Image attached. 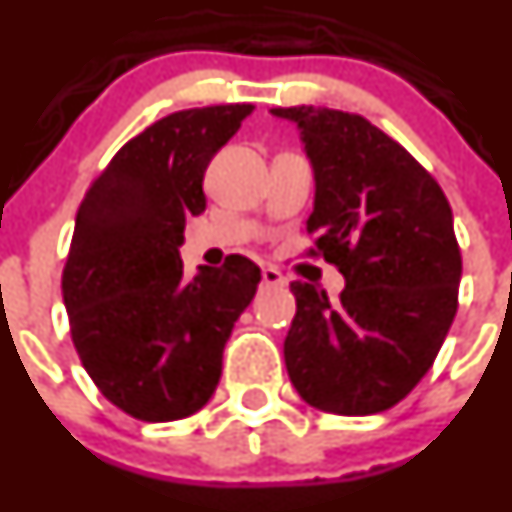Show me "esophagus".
Returning <instances> with one entry per match:
<instances>
[{
	"label": "esophagus",
	"mask_w": 512,
	"mask_h": 512,
	"mask_svg": "<svg viewBox=\"0 0 512 512\" xmlns=\"http://www.w3.org/2000/svg\"><path fill=\"white\" fill-rule=\"evenodd\" d=\"M261 281H263V286H283V283H286V278L281 276V271H278V268L263 266L261 268Z\"/></svg>",
	"instance_id": "34e87169"
}]
</instances>
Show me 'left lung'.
<instances>
[{
    "label": "left lung",
    "mask_w": 512,
    "mask_h": 512,
    "mask_svg": "<svg viewBox=\"0 0 512 512\" xmlns=\"http://www.w3.org/2000/svg\"><path fill=\"white\" fill-rule=\"evenodd\" d=\"M271 111L301 126L316 171L308 256L346 278L336 301L291 283L288 378L318 411H388L426 376L458 311L463 258L450 204L426 166L361 114Z\"/></svg>",
    "instance_id": "left-lung-1"
}]
</instances>
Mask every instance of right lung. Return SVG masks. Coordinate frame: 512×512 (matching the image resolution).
I'll list each match as a JSON object with an SVG mask.
<instances>
[{"mask_svg": "<svg viewBox=\"0 0 512 512\" xmlns=\"http://www.w3.org/2000/svg\"><path fill=\"white\" fill-rule=\"evenodd\" d=\"M254 104L184 109L126 141L86 189L62 273L69 331L101 396L146 423L206 406L261 271L244 256L186 278V219Z\"/></svg>", "mask_w": 512, "mask_h": 512, "instance_id": "obj_1", "label": "right lung"}]
</instances>
